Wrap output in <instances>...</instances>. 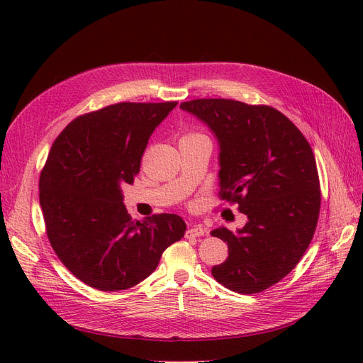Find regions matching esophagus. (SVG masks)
I'll use <instances>...</instances> for the list:
<instances>
[{
    "label": "esophagus",
    "mask_w": 363,
    "mask_h": 363,
    "mask_svg": "<svg viewBox=\"0 0 363 363\" xmlns=\"http://www.w3.org/2000/svg\"><path fill=\"white\" fill-rule=\"evenodd\" d=\"M204 235H206V230L201 225H194L188 228V232H186V238H200Z\"/></svg>",
    "instance_id": "1"
}]
</instances>
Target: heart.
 <instances>
[{"label": "heart", "instance_id": "b5f03b06", "mask_svg": "<svg viewBox=\"0 0 363 363\" xmlns=\"http://www.w3.org/2000/svg\"><path fill=\"white\" fill-rule=\"evenodd\" d=\"M192 135H195V133H192Z\"/></svg>", "mask_w": 363, "mask_h": 363}]
</instances>
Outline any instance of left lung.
I'll return each mask as SVG.
<instances>
[{"mask_svg":"<svg viewBox=\"0 0 363 363\" xmlns=\"http://www.w3.org/2000/svg\"><path fill=\"white\" fill-rule=\"evenodd\" d=\"M180 107L215 133L219 199L238 203L248 218L238 233L212 230L228 245L212 276L239 294L265 291L296 267L315 233L321 191L309 142L271 106L200 98Z\"/></svg>","mask_w":363,"mask_h":363,"instance_id":"8db88e82","label":"left lung"}]
</instances>
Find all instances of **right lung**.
<instances>
[{
  "label": "right lung",
  "mask_w": 363,
  "mask_h": 363,
  "mask_svg": "<svg viewBox=\"0 0 363 363\" xmlns=\"http://www.w3.org/2000/svg\"><path fill=\"white\" fill-rule=\"evenodd\" d=\"M175 106H106L71 121L54 140L39 179L43 221L54 252L87 286H136L184 236L179 215L133 221L123 204V186L133 184L150 136Z\"/></svg>",
  "instance_id": "1"
}]
</instances>
